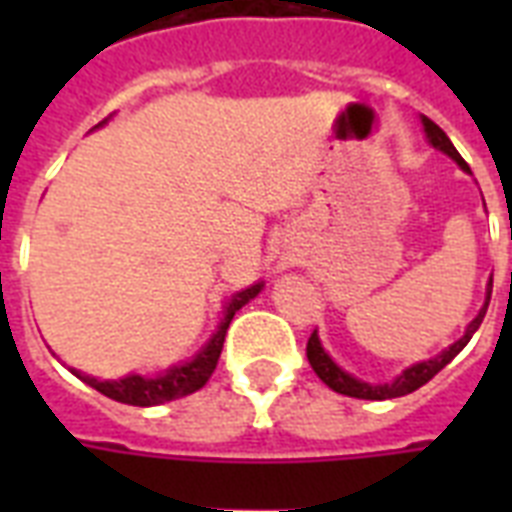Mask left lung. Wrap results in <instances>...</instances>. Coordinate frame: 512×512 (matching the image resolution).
Wrapping results in <instances>:
<instances>
[{"label":"left lung","instance_id":"1","mask_svg":"<svg viewBox=\"0 0 512 512\" xmlns=\"http://www.w3.org/2000/svg\"><path fill=\"white\" fill-rule=\"evenodd\" d=\"M422 127H425V135H428L430 146L438 148V151H444L446 156H452L454 162L460 164L462 170L470 172L468 162L462 159L460 154H457V148L452 146V140L446 138V132L438 127L436 122H430L428 116H422ZM489 300H492V289L486 292V303L484 308L478 311V316L468 324V332L460 337V340L454 342V345H449V348L441 353V356L430 358V361H420V364L409 366L404 374H398L396 380L388 382V385H369V382H361L356 380V377H350L348 372H342L340 366L332 361V358L324 353V348H321L319 337H316V332H313L311 337H308V345H305V353H308V361H311L313 372L319 374L321 382H327L329 388L337 390V393H342V396H350V398H366V401H385V398H398V396H406V393H412V390L422 388L425 382H430L433 377H436L441 369H444L449 361H452L457 353H460L465 345L470 342V337L476 335V329L481 327V321H484L486 316V308H489Z\"/></svg>","mask_w":512,"mask_h":512}]
</instances>
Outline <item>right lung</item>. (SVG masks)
Wrapping results in <instances>:
<instances>
[{
	"label": "right lung",
	"mask_w": 512,
	"mask_h": 512,
	"mask_svg": "<svg viewBox=\"0 0 512 512\" xmlns=\"http://www.w3.org/2000/svg\"><path fill=\"white\" fill-rule=\"evenodd\" d=\"M260 289H263V284H255V287L236 292V295L231 297V303L225 305V319L220 321V329H217V335L207 342V348L201 350L199 356L193 358V361H188V364L172 366L170 372L162 374V377H140V374H130V377H124V380H95L90 374H74L79 380L87 382L90 388L103 393V396L132 406H156L164 404V401H175V398L188 396L193 390H199L207 385V380L212 377V372H215L220 350H223L225 332H228V324H231L233 313L239 311L241 305H247Z\"/></svg>",
	"instance_id": "1"
}]
</instances>
